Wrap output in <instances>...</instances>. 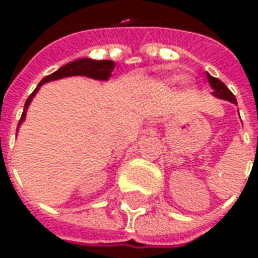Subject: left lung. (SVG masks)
Returning a JSON list of instances; mask_svg holds the SVG:
<instances>
[{
    "mask_svg": "<svg viewBox=\"0 0 258 258\" xmlns=\"http://www.w3.org/2000/svg\"><path fill=\"white\" fill-rule=\"evenodd\" d=\"M207 79H208V83H210V86L213 87V94L215 96V97L223 99V100H228V102H231V103L237 104L235 96L228 90V87L224 85L220 79L213 77V76L208 75V73H207Z\"/></svg>",
    "mask_w": 258,
    "mask_h": 258,
    "instance_id": "left-lung-1",
    "label": "left lung"
}]
</instances>
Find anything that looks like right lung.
Listing matches in <instances>:
<instances>
[{"label":"right lung","instance_id":"obj_1","mask_svg":"<svg viewBox=\"0 0 258 258\" xmlns=\"http://www.w3.org/2000/svg\"><path fill=\"white\" fill-rule=\"evenodd\" d=\"M114 69V61L112 60H92V58H79V60H75L69 64L60 67L57 72L51 73V75L45 76L44 79L38 83V86L35 87V90L33 93L28 96L27 102L24 104V112L21 114V119L18 122V127L20 124L24 122L25 113H27V109L31 103L33 97L35 96V93L38 92V89L44 83H48V82H53V80H58V79H63V77H70V76H86V77H90V79H94V80H107L110 76H112V72ZM17 127V131H18Z\"/></svg>","mask_w":258,"mask_h":258}]
</instances>
